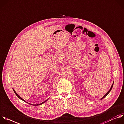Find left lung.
Masks as SVG:
<instances>
[{"label": "left lung", "instance_id": "1", "mask_svg": "<svg viewBox=\"0 0 124 124\" xmlns=\"http://www.w3.org/2000/svg\"><path fill=\"white\" fill-rule=\"evenodd\" d=\"M113 83H114V82L113 83V84H112V85H111V87H110V89L108 90V92H107V93H106V94H105V95H104V96H103V97H102L101 99V100H102V99H104V98H105L106 96H107L108 95V93H109L110 92V91H111V89H112V87H113Z\"/></svg>", "mask_w": 124, "mask_h": 124}]
</instances>
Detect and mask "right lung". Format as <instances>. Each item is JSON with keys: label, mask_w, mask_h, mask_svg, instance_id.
Here are the masks:
<instances>
[{"label": "right lung", "mask_w": 124, "mask_h": 124, "mask_svg": "<svg viewBox=\"0 0 124 124\" xmlns=\"http://www.w3.org/2000/svg\"><path fill=\"white\" fill-rule=\"evenodd\" d=\"M13 90H14V92H15V94H16V96H17V97H18V98H19V99H21V100H22V101H24V102H26V101H25V100H23V99H22V98H21V97H20V96H19V95H18V94H17V93H16V91H15V90H14V89H13ZM48 99H49V98H48V99H47V100H45V101H44V102H42V103H40V104H37V105H33V104H30V103H28V102H26V103H28V104H30V105H33V106H39V105H42V104H43V103H45V102H46V101H47V100H48Z\"/></svg>", "instance_id": "obj_1"}]
</instances>
